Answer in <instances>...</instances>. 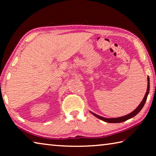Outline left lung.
<instances>
[{"mask_svg": "<svg viewBox=\"0 0 156 156\" xmlns=\"http://www.w3.org/2000/svg\"><path fill=\"white\" fill-rule=\"evenodd\" d=\"M147 80H148V87H147V90L146 92V94H145V96L144 97L143 100H142V101L141 102V103L139 105V106L136 108V109L133 111V112H131V113H129V114L125 115V116H122V117H120V118H105L103 117H101V116H100L98 115H96L95 114V113H92L93 114L96 116V117L98 118L99 119L105 121V122H109V123H118V122H124V121L125 120H127L129 119H130V118L134 117V116L136 115L138 113L140 112L141 109H142V107H144V105L145 104V102H146L147 98V96H148V94L149 93V87H150V85H149V76H148L147 78Z\"/></svg>", "mask_w": 156, "mask_h": 156, "instance_id": "left-lung-1", "label": "left lung"}]
</instances>
